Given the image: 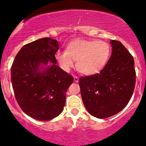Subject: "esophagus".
<instances>
[{"instance_id":"1","label":"esophagus","mask_w":146,"mask_h":146,"mask_svg":"<svg viewBox=\"0 0 146 146\" xmlns=\"http://www.w3.org/2000/svg\"><path fill=\"white\" fill-rule=\"evenodd\" d=\"M73 78H74L75 82H78V81H79V78H78V76H74Z\"/></svg>"}]
</instances>
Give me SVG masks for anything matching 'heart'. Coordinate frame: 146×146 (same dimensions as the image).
Segmentation results:
<instances>
[{
    "mask_svg": "<svg viewBox=\"0 0 146 146\" xmlns=\"http://www.w3.org/2000/svg\"><path fill=\"white\" fill-rule=\"evenodd\" d=\"M111 54L110 44L98 40H75L66 46L65 52H57L55 59L60 67L68 71L77 61V68L82 74L92 76L100 72Z\"/></svg>",
    "mask_w": 146,
    "mask_h": 146,
    "instance_id": "obj_1",
    "label": "heart"
}]
</instances>
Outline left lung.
Segmentation results:
<instances>
[{
	"instance_id": "obj_1",
	"label": "left lung",
	"mask_w": 146,
	"mask_h": 146,
	"mask_svg": "<svg viewBox=\"0 0 146 146\" xmlns=\"http://www.w3.org/2000/svg\"><path fill=\"white\" fill-rule=\"evenodd\" d=\"M112 54L99 73L79 79L81 96L87 111L97 118L120 112L131 99L136 83L134 60L126 47L111 40Z\"/></svg>"
}]
</instances>
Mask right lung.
<instances>
[{
    "instance_id": "obj_1",
    "label": "right lung",
    "mask_w": 146,
    "mask_h": 146,
    "mask_svg": "<svg viewBox=\"0 0 146 146\" xmlns=\"http://www.w3.org/2000/svg\"><path fill=\"white\" fill-rule=\"evenodd\" d=\"M58 50L56 40L38 39L23 46L12 64L16 100L26 114L37 120L48 121L61 114L66 92L73 82V76L56 65Z\"/></svg>"
}]
</instances>
